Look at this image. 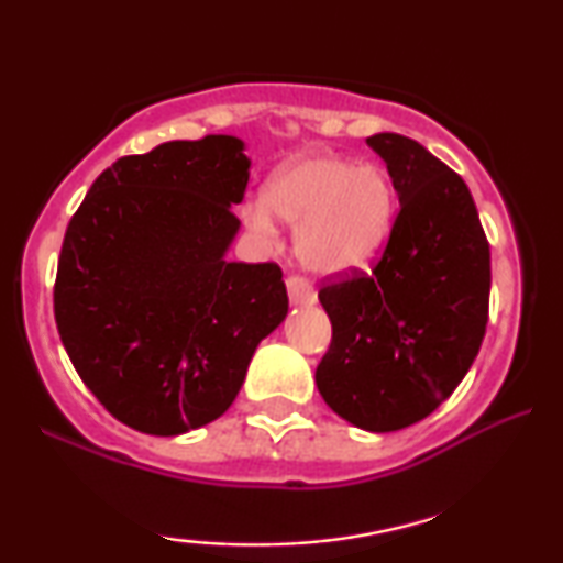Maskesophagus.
I'll list each match as a JSON object with an SVG mask.
<instances>
[{
  "mask_svg": "<svg viewBox=\"0 0 563 563\" xmlns=\"http://www.w3.org/2000/svg\"><path fill=\"white\" fill-rule=\"evenodd\" d=\"M287 291H289V299L295 305H312L314 299H318V291H314L312 282L305 279V276H299V274L289 276Z\"/></svg>",
  "mask_w": 563,
  "mask_h": 563,
  "instance_id": "obj_1",
  "label": "esophagus"
}]
</instances>
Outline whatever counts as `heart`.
Returning a JSON list of instances; mask_svg holds the SVG:
<instances>
[{
  "label": "heart",
  "instance_id": "1",
  "mask_svg": "<svg viewBox=\"0 0 563 563\" xmlns=\"http://www.w3.org/2000/svg\"><path fill=\"white\" fill-rule=\"evenodd\" d=\"M277 218L297 225L295 249L307 268L343 274L366 266L395 222V189L372 164L353 166L335 156L284 164L266 181L264 199L245 205V220L274 235Z\"/></svg>",
  "mask_w": 563,
  "mask_h": 563
}]
</instances>
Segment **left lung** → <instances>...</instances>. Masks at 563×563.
<instances>
[{
    "label": "left lung",
    "instance_id": "1",
    "mask_svg": "<svg viewBox=\"0 0 563 563\" xmlns=\"http://www.w3.org/2000/svg\"><path fill=\"white\" fill-rule=\"evenodd\" d=\"M366 143L399 195L372 272L320 289L333 338L314 372L322 399L372 433L428 418L472 368L489 320V243L464 179L412 137Z\"/></svg>",
    "mask_w": 563,
    "mask_h": 563
}]
</instances>
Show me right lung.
Listing matches in <instances>:
<instances>
[{"mask_svg":"<svg viewBox=\"0 0 563 563\" xmlns=\"http://www.w3.org/2000/svg\"><path fill=\"white\" fill-rule=\"evenodd\" d=\"M233 135L161 143L97 176L60 245L53 312L76 374L148 435L218 420L287 318L282 268L225 261L249 187Z\"/></svg>","mask_w":563,"mask_h":563,"instance_id":"obj_1","label":"right lung"}]
</instances>
